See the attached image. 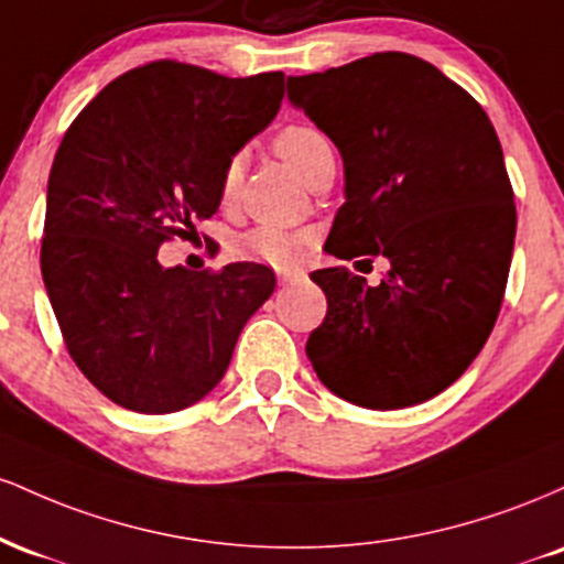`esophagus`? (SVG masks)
I'll use <instances>...</instances> for the list:
<instances>
[{
	"label": "esophagus",
	"instance_id": "obj_1",
	"mask_svg": "<svg viewBox=\"0 0 564 564\" xmlns=\"http://www.w3.org/2000/svg\"><path fill=\"white\" fill-rule=\"evenodd\" d=\"M296 278V270H278V283L281 286H286V283H291Z\"/></svg>",
	"mask_w": 564,
	"mask_h": 564
}]
</instances>
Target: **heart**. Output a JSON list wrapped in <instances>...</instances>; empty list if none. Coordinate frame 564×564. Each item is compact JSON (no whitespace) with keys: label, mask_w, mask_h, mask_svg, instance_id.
Here are the masks:
<instances>
[{"label":"heart","mask_w":564,"mask_h":564,"mask_svg":"<svg viewBox=\"0 0 564 564\" xmlns=\"http://www.w3.org/2000/svg\"><path fill=\"white\" fill-rule=\"evenodd\" d=\"M273 151L294 170L304 183H313L323 170L334 164L332 142L318 127L302 124H286L278 129L273 138ZM238 185H241V161L230 159L225 164L223 174H219V200L230 204L236 198ZM310 249L307 232H296L286 228H275V225H260V228L243 232L236 243H232V254L243 257L251 262L273 264V268H291L304 257Z\"/></svg>","instance_id":"1"}]
</instances>
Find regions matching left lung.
Here are the masks:
<instances>
[{"label":"left lung","mask_w":564,"mask_h":564,"mask_svg":"<svg viewBox=\"0 0 564 564\" xmlns=\"http://www.w3.org/2000/svg\"><path fill=\"white\" fill-rule=\"evenodd\" d=\"M289 100L345 161L326 251L390 262L379 286L347 268L310 273L328 302L310 364L355 405L424 403L480 355L503 302L517 209L496 129L467 89L405 53L289 76Z\"/></svg>","instance_id":"obj_1"}]
</instances>
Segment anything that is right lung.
Wrapping results in <instances>:
<instances>
[{
	"mask_svg": "<svg viewBox=\"0 0 564 564\" xmlns=\"http://www.w3.org/2000/svg\"><path fill=\"white\" fill-rule=\"evenodd\" d=\"M283 74L191 63L127 70L63 134L47 183L42 278L68 355L116 405L172 413L228 371L275 273L161 268V243L219 209V174L275 119Z\"/></svg>",
	"mask_w": 564,
	"mask_h": 564,
	"instance_id": "add662e5",
	"label": "right lung"
}]
</instances>
